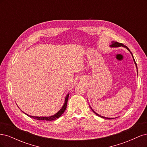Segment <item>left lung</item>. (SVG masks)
<instances>
[{
    "label": "left lung",
    "instance_id": "obj_1",
    "mask_svg": "<svg viewBox=\"0 0 147 147\" xmlns=\"http://www.w3.org/2000/svg\"><path fill=\"white\" fill-rule=\"evenodd\" d=\"M110 47H112V48H117V47H124V48H126L127 50L129 51L130 53H131V54L132 55V57H133V59H134V63H135V64H136V68L137 69V64H136V62H135V59H134V56H133V55H132V53L131 52V51H130V50L126 46H125V45H124L123 43H118V42H114V41H113V42H112V44H111V45H110ZM138 72V71H137ZM90 108H91V109L92 110V111L93 112H94L96 115H97V116L98 117H101V118H105V119H113V118H107V117H102V116H100V115H99L98 113H97L96 112H95L94 110H93L92 109H91V107H90Z\"/></svg>",
    "mask_w": 147,
    "mask_h": 147
}]
</instances>
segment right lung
<instances>
[{"instance_id":"right-lung-1","label":"right lung","mask_w":147,"mask_h":147,"mask_svg":"<svg viewBox=\"0 0 147 147\" xmlns=\"http://www.w3.org/2000/svg\"><path fill=\"white\" fill-rule=\"evenodd\" d=\"M69 93H68L67 94L66 97H65V101L63 106L62 107L61 109L59 110V111H58L56 114H55L54 115H52V116L50 117H35V116H30V115H29L28 114H26V113H24L26 115H28V117H30V118H32L34 119H37V120H46V121H53V120H55L57 118H59L63 114V113L65 112V110L67 108V101H68V99H69Z\"/></svg>"}]
</instances>
